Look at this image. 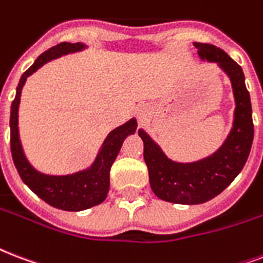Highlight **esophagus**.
<instances>
[{"label": "esophagus", "mask_w": 263, "mask_h": 263, "mask_svg": "<svg viewBox=\"0 0 263 263\" xmlns=\"http://www.w3.org/2000/svg\"><path fill=\"white\" fill-rule=\"evenodd\" d=\"M146 114H147V107H145V106L138 107V116H139V118L146 117Z\"/></svg>", "instance_id": "obj_1"}]
</instances>
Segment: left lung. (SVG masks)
<instances>
[{
	"label": "left lung",
	"instance_id": "left-lung-1",
	"mask_svg": "<svg viewBox=\"0 0 263 263\" xmlns=\"http://www.w3.org/2000/svg\"><path fill=\"white\" fill-rule=\"evenodd\" d=\"M194 47L201 59L218 63L232 81L236 109L233 128L225 143L204 160L187 164L175 163L143 129H139L153 193L168 203L189 205L205 203L233 182L247 163L254 139L251 100L244 83L243 69L215 45L194 43Z\"/></svg>",
	"mask_w": 263,
	"mask_h": 263
}]
</instances>
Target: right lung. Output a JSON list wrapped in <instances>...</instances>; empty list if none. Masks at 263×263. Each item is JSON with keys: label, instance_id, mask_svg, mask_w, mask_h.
Wrapping results in <instances>:
<instances>
[{"label": "right lung", "instance_id": "right-lung-1", "mask_svg": "<svg viewBox=\"0 0 263 263\" xmlns=\"http://www.w3.org/2000/svg\"><path fill=\"white\" fill-rule=\"evenodd\" d=\"M85 45L81 43L70 44L60 43L56 47L49 48L43 55L38 56L34 65L26 70L20 77L19 85L16 88V96L11 106V152L15 167L19 172L20 178L45 203L65 211H83L93 205L105 201L110 187V168L117 157L118 152L123 146V142L128 135L134 134L136 129V120L132 118L121 127L110 132L109 136L102 145L98 157L91 167L85 171L76 172L71 175H45L37 171L27 161L22 143L19 139L17 128V110H19L20 93L29 76L37 71L41 66L52 59L71 52L84 49Z\"/></svg>", "mask_w": 263, "mask_h": 263}]
</instances>
